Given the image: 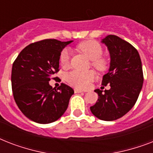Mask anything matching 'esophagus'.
<instances>
[{"instance_id": "1", "label": "esophagus", "mask_w": 153, "mask_h": 153, "mask_svg": "<svg viewBox=\"0 0 153 153\" xmlns=\"http://www.w3.org/2000/svg\"><path fill=\"white\" fill-rule=\"evenodd\" d=\"M82 91L81 90H79V89H74V93H82Z\"/></svg>"}]
</instances>
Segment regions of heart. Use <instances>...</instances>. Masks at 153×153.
<instances>
[{"mask_svg": "<svg viewBox=\"0 0 153 153\" xmlns=\"http://www.w3.org/2000/svg\"><path fill=\"white\" fill-rule=\"evenodd\" d=\"M79 51L84 53L91 60V65L98 71L103 72L107 69L106 60L102 57L103 54V49L100 44L94 40L83 41L77 46ZM60 64L62 67L67 68L70 66L71 61V53L68 49H62L59 55ZM95 73L93 71L86 72H81L79 71H71L68 72L65 79L66 81L78 89H86L90 86L91 82L95 79Z\"/></svg>", "mask_w": 153, "mask_h": 153, "instance_id": "1", "label": "heart"}]
</instances>
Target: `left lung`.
<instances>
[{"label":"left lung","mask_w":153,"mask_h":153,"mask_svg":"<svg viewBox=\"0 0 153 153\" xmlns=\"http://www.w3.org/2000/svg\"><path fill=\"white\" fill-rule=\"evenodd\" d=\"M110 54L109 72L102 78L103 86L109 90L97 89L98 99L91 111L103 121H114L126 114L135 105L144 82L140 55L134 47L120 37L109 35L102 39Z\"/></svg>","instance_id":"1"}]
</instances>
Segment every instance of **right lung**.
Here are the masks:
<instances>
[{
	"label": "right lung",
	"instance_id": "add662e5",
	"mask_svg": "<svg viewBox=\"0 0 153 153\" xmlns=\"http://www.w3.org/2000/svg\"><path fill=\"white\" fill-rule=\"evenodd\" d=\"M71 41L48 39L27 45L18 55L12 68V90L16 103L27 118L48 124L67 110L74 90L64 83L52 88L49 81L59 72V55Z\"/></svg>",
	"mask_w": 153,
	"mask_h": 153
}]
</instances>
